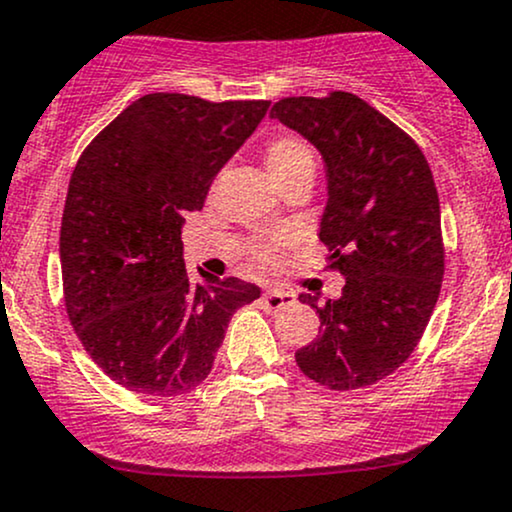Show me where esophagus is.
Returning a JSON list of instances; mask_svg holds the SVG:
<instances>
[{"label":"esophagus","instance_id":"esophagus-1","mask_svg":"<svg viewBox=\"0 0 512 512\" xmlns=\"http://www.w3.org/2000/svg\"><path fill=\"white\" fill-rule=\"evenodd\" d=\"M292 304H295V295H290V292L268 290L266 295L261 297V307L266 309L268 314H278V312H283V309L292 307Z\"/></svg>","mask_w":512,"mask_h":512}]
</instances>
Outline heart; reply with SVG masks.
I'll list each match as a JSON object with an SVG mask.
<instances>
[{"instance_id": "obj_1", "label": "heart", "mask_w": 512, "mask_h": 512, "mask_svg": "<svg viewBox=\"0 0 512 512\" xmlns=\"http://www.w3.org/2000/svg\"><path fill=\"white\" fill-rule=\"evenodd\" d=\"M263 159H266L268 171L280 188L287 186L290 181L300 179V176H314L317 169V159L309 145H304L300 137L295 135H275L263 147ZM280 249H283V239H266L256 241L251 246V256H254L256 266L271 268L278 263Z\"/></svg>"}]
</instances>
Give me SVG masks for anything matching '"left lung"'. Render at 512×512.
Here are the masks:
<instances>
[{
  "instance_id": "8db88e82",
  "label": "left lung",
  "mask_w": 512,
  "mask_h": 512,
  "mask_svg": "<svg viewBox=\"0 0 512 512\" xmlns=\"http://www.w3.org/2000/svg\"><path fill=\"white\" fill-rule=\"evenodd\" d=\"M271 118L324 157V271L346 278L341 297L321 307L317 297L300 295L321 326L295 360L309 380L333 392L370 387L409 360L440 297L445 244L428 159L411 135L350 91L287 96Z\"/></svg>"
}]
</instances>
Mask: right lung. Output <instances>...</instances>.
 I'll list each match as a JSON object with an SVG mask.
<instances>
[{"label":"right lung","instance_id":"add662e5","mask_svg":"<svg viewBox=\"0 0 512 512\" xmlns=\"http://www.w3.org/2000/svg\"><path fill=\"white\" fill-rule=\"evenodd\" d=\"M271 101L147 94L86 145L60 227L67 317L120 387L179 396L210 375L229 319L261 297L239 278L193 285L181 225Z\"/></svg>","mask_w":512,"mask_h":512}]
</instances>
